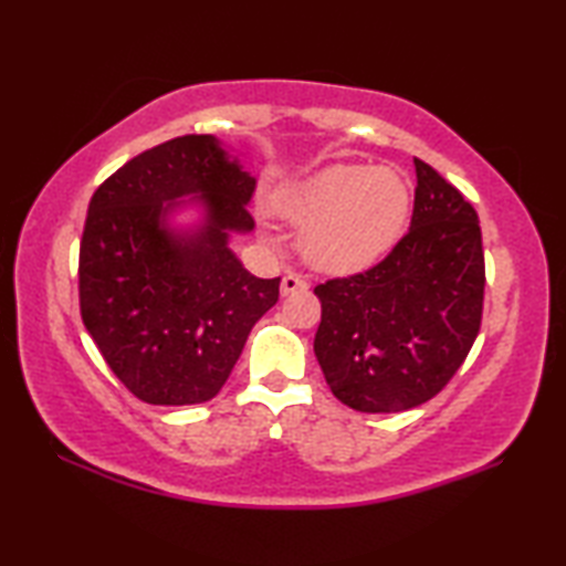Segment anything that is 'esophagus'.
Wrapping results in <instances>:
<instances>
[{
  "label": "esophagus",
  "mask_w": 566,
  "mask_h": 566,
  "mask_svg": "<svg viewBox=\"0 0 566 566\" xmlns=\"http://www.w3.org/2000/svg\"><path fill=\"white\" fill-rule=\"evenodd\" d=\"M280 290H282V296H290L296 292H306L310 290V284H306L302 276H296V274H284Z\"/></svg>",
  "instance_id": "obj_1"
}]
</instances>
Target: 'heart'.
<instances>
[{
    "label": "heart",
    "mask_w": 566,
    "mask_h": 566,
    "mask_svg": "<svg viewBox=\"0 0 566 566\" xmlns=\"http://www.w3.org/2000/svg\"><path fill=\"white\" fill-rule=\"evenodd\" d=\"M409 205V185L397 169L349 161L290 181L274 197V212L304 227V262L324 274H357L377 264L405 232Z\"/></svg>",
    "instance_id": "1"
}]
</instances>
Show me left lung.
<instances>
[{
  "mask_svg": "<svg viewBox=\"0 0 566 566\" xmlns=\"http://www.w3.org/2000/svg\"><path fill=\"white\" fill-rule=\"evenodd\" d=\"M409 232L364 274L314 286V354L342 405L389 415L424 405L462 367L482 324L484 252L474 207L415 159Z\"/></svg>",
  "mask_w": 566,
  "mask_h": 566,
  "instance_id": "8db88e82",
  "label": "left lung"
}]
</instances>
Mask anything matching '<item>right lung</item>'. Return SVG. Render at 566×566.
Listing matches in <instances>:
<instances>
[{
	"instance_id": "right-lung-1",
	"label": "right lung",
	"mask_w": 566,
	"mask_h": 566,
	"mask_svg": "<svg viewBox=\"0 0 566 566\" xmlns=\"http://www.w3.org/2000/svg\"><path fill=\"white\" fill-rule=\"evenodd\" d=\"M256 179L214 134L147 149L94 191L80 247V310L104 361L147 405L214 399L280 276L249 274L229 247L249 234ZM195 208L189 226L176 217Z\"/></svg>"
}]
</instances>
